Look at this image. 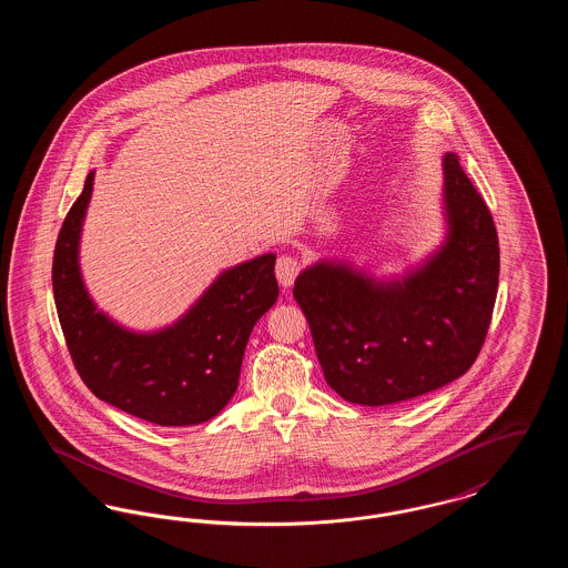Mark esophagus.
<instances>
[{"mask_svg":"<svg viewBox=\"0 0 568 568\" xmlns=\"http://www.w3.org/2000/svg\"><path fill=\"white\" fill-rule=\"evenodd\" d=\"M297 272H300V262L294 255H281L276 260V278L283 287H292L296 281Z\"/></svg>","mask_w":568,"mask_h":568,"instance_id":"obj_1","label":"esophagus"}]
</instances>
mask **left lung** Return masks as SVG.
Masks as SVG:
<instances>
[{"instance_id": "obj_1", "label": "left lung", "mask_w": 568, "mask_h": 568, "mask_svg": "<svg viewBox=\"0 0 568 568\" xmlns=\"http://www.w3.org/2000/svg\"><path fill=\"white\" fill-rule=\"evenodd\" d=\"M445 243L398 281L322 260L294 287L327 385L347 403L385 406L462 377L484 347L500 251L484 197L456 153L443 158Z\"/></svg>"}]
</instances>
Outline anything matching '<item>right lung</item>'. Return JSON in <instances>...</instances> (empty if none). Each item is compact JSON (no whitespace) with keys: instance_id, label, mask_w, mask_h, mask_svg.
<instances>
[{"instance_id":"1","label":"right lung","mask_w":568,"mask_h":568,"mask_svg":"<svg viewBox=\"0 0 568 568\" xmlns=\"http://www.w3.org/2000/svg\"><path fill=\"white\" fill-rule=\"evenodd\" d=\"M93 174L54 244V304L72 362L100 400L144 422H209L234 396L251 329L278 297L276 255L221 272L176 324L146 334L114 324L87 294L79 266Z\"/></svg>"}]
</instances>
